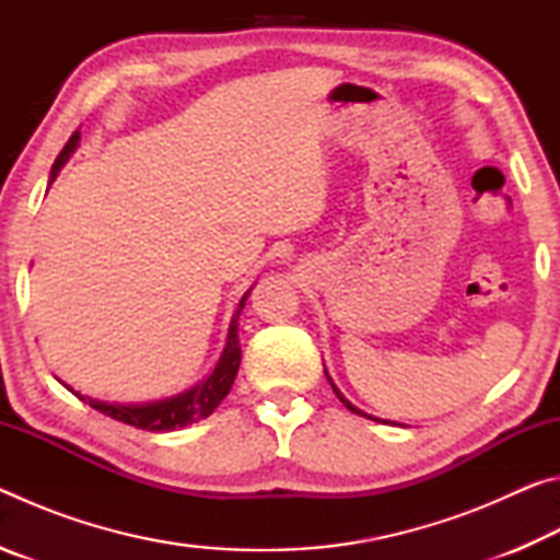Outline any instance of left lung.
<instances>
[{
  "label": "left lung",
  "instance_id": "1",
  "mask_svg": "<svg viewBox=\"0 0 560 560\" xmlns=\"http://www.w3.org/2000/svg\"><path fill=\"white\" fill-rule=\"evenodd\" d=\"M326 377H328V383H330V387H334V393H336V397H338V400H340V402H343V405L348 407V410H350V412H355V415H363V417H368V420H375V422H385V420H377V417H373V415H365L363 410H358V407H355L353 402H350V400H348V397H346L343 393H340V390H338V387H336V383H334V381H330V375H328V373H326Z\"/></svg>",
  "mask_w": 560,
  "mask_h": 560
}]
</instances>
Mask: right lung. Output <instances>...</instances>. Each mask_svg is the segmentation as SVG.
<instances>
[{"label":"right lung","instance_id":"add662e5","mask_svg":"<svg viewBox=\"0 0 560 560\" xmlns=\"http://www.w3.org/2000/svg\"><path fill=\"white\" fill-rule=\"evenodd\" d=\"M79 140H81V132L75 130L69 138V143L63 145L59 158H56V163L51 165L49 185L56 177H59L61 167L66 165V160L75 153ZM252 289L244 293L240 306H236V311H234L230 334H226V346L222 350L220 360H217L214 371L207 375L205 381L189 387V390L177 393L173 397H163V400H153V402H103V400H96V397H86V395L75 393L73 387H69L66 383H63V387H69L75 397H81L83 402H89L93 410L108 415L118 422H126V424H130V428L150 430V432H173L179 428H187V424H192L197 420H205V417H210L217 410V405H220L224 397L230 395L236 371H240L242 346H240V324H236V320H240L244 301L252 293Z\"/></svg>","mask_w":560,"mask_h":560}]
</instances>
